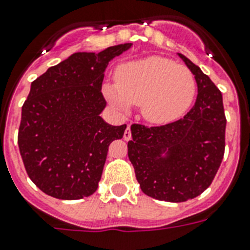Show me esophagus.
I'll return each mask as SVG.
<instances>
[{"label":"esophagus","mask_w":250,"mask_h":250,"mask_svg":"<svg viewBox=\"0 0 250 250\" xmlns=\"http://www.w3.org/2000/svg\"><path fill=\"white\" fill-rule=\"evenodd\" d=\"M124 139H125V140H126V141L131 139V130H130L129 126L126 127V130H125V132H124Z\"/></svg>","instance_id":"34e87169"}]
</instances>
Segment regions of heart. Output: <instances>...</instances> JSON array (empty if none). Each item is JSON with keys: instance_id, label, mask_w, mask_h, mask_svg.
<instances>
[{"instance_id": "obj_1", "label": "heart", "mask_w": 250, "mask_h": 250, "mask_svg": "<svg viewBox=\"0 0 250 250\" xmlns=\"http://www.w3.org/2000/svg\"><path fill=\"white\" fill-rule=\"evenodd\" d=\"M106 98L119 109L140 105L151 124H167L188 111L196 94V83L188 67L160 56H150L121 65L116 85L104 86Z\"/></svg>"}]
</instances>
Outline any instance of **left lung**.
<instances>
[{
    "label": "left lung",
    "mask_w": 250,
    "mask_h": 250,
    "mask_svg": "<svg viewBox=\"0 0 250 250\" xmlns=\"http://www.w3.org/2000/svg\"><path fill=\"white\" fill-rule=\"evenodd\" d=\"M178 55L195 77V104L184 118L167 125L134 124L127 143L141 190L170 203L193 199L211 184L224 156L227 126L222 92L195 63Z\"/></svg>",
    "instance_id": "8db88e82"
}]
</instances>
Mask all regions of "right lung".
<instances>
[{
	"instance_id": "1",
	"label": "right lung",
	"mask_w": 250,
	"mask_h": 250,
	"mask_svg": "<svg viewBox=\"0 0 250 250\" xmlns=\"http://www.w3.org/2000/svg\"><path fill=\"white\" fill-rule=\"evenodd\" d=\"M131 43L99 54L76 52L31 83L22 106L19 147L30 179L40 190L62 200L96 191L109 145L126 125L112 126L100 114L104 72Z\"/></svg>"
}]
</instances>
